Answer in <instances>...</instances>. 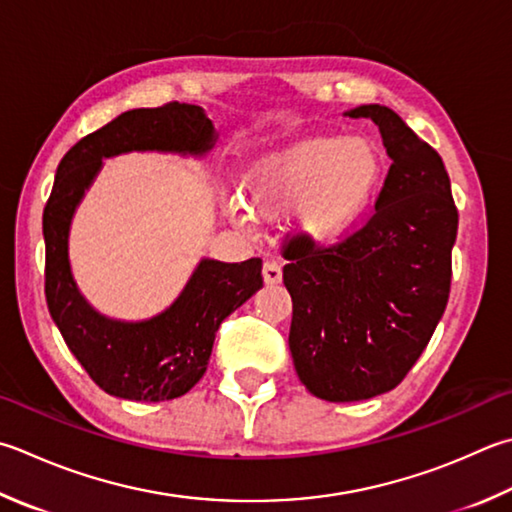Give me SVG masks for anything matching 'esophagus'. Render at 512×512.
Segmentation results:
<instances>
[{
  "mask_svg": "<svg viewBox=\"0 0 512 512\" xmlns=\"http://www.w3.org/2000/svg\"><path fill=\"white\" fill-rule=\"evenodd\" d=\"M263 278H265V283L267 285H278L283 281V269H281V265L276 263V260H265V265H263Z\"/></svg>",
  "mask_w": 512,
  "mask_h": 512,
  "instance_id": "34e87169",
  "label": "esophagus"
}]
</instances>
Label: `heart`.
<instances>
[{
    "instance_id": "obj_1",
    "label": "heart",
    "mask_w": 512,
    "mask_h": 512,
    "mask_svg": "<svg viewBox=\"0 0 512 512\" xmlns=\"http://www.w3.org/2000/svg\"><path fill=\"white\" fill-rule=\"evenodd\" d=\"M381 180V156L365 138H312L260 162L247 182L256 214L296 209V225L316 243H336L361 225ZM238 225H249L236 209Z\"/></svg>"
}]
</instances>
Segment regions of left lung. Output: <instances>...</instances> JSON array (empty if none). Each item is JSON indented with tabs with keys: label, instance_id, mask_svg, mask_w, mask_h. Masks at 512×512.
Instances as JSON below:
<instances>
[{
	"label": "left lung",
	"instance_id": "1",
	"mask_svg": "<svg viewBox=\"0 0 512 512\" xmlns=\"http://www.w3.org/2000/svg\"><path fill=\"white\" fill-rule=\"evenodd\" d=\"M392 165L372 216L330 247L307 234L283 247L292 263V352L314 397L345 403L390 392L426 350L448 305L459 214L439 153L388 106L363 104Z\"/></svg>",
	"mask_w": 512,
	"mask_h": 512
}]
</instances>
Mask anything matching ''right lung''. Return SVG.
Masks as SVG:
<instances>
[{
  "instance_id": "obj_1",
  "label": "right lung",
  "mask_w": 512,
  "mask_h": 512,
  "mask_svg": "<svg viewBox=\"0 0 512 512\" xmlns=\"http://www.w3.org/2000/svg\"><path fill=\"white\" fill-rule=\"evenodd\" d=\"M216 138L202 106L169 102L118 115L66 151L57 167L42 218L48 312L75 359L113 397L169 401L194 388L207 372L220 323L263 287V260L220 263L202 258L165 312L136 323L115 321L95 312L73 281V214L102 169V158L129 151L205 156Z\"/></svg>"
}]
</instances>
